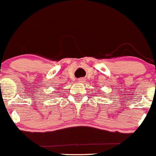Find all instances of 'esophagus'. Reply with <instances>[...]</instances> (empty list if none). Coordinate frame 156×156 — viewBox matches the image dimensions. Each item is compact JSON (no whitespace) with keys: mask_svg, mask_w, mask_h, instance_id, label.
Instances as JSON below:
<instances>
[{"mask_svg":"<svg viewBox=\"0 0 156 156\" xmlns=\"http://www.w3.org/2000/svg\"><path fill=\"white\" fill-rule=\"evenodd\" d=\"M78 82H79V83H83V82H84V79H83V78L78 79Z\"/></svg>","mask_w":156,"mask_h":156,"instance_id":"obj_1","label":"esophagus"}]
</instances>
